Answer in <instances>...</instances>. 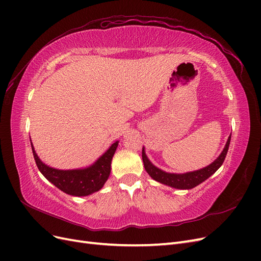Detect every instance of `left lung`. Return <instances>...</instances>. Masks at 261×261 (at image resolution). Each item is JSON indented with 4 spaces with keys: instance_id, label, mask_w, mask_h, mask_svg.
<instances>
[{
    "instance_id": "left-lung-1",
    "label": "left lung",
    "mask_w": 261,
    "mask_h": 261,
    "mask_svg": "<svg viewBox=\"0 0 261 261\" xmlns=\"http://www.w3.org/2000/svg\"><path fill=\"white\" fill-rule=\"evenodd\" d=\"M230 141H231V136L227 138V141L224 146V149L222 150V152L220 153V155L215 161L210 163L209 165H207V167H204L200 170L193 171V172L181 173V174H177V173H169L159 168H156L155 165L152 164V162L148 159L145 148L143 147L144 167L148 174L154 180L159 181L161 184L168 185L170 187L176 188V189H192L197 185L201 184L202 181H204L207 178H209L213 173H216L217 170L221 167V165H222L227 153L228 146H230Z\"/></svg>"
}]
</instances>
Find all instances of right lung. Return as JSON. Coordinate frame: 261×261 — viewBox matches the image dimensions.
<instances>
[{
  "label": "right lung",
  "mask_w": 261,
  "mask_h": 261,
  "mask_svg": "<svg viewBox=\"0 0 261 261\" xmlns=\"http://www.w3.org/2000/svg\"><path fill=\"white\" fill-rule=\"evenodd\" d=\"M30 144L39 171L50 183L68 195L84 197L100 191L106 184L111 173V162L118 146V140L110 146L107 151L89 167L73 170H60L49 167L38 156L31 139Z\"/></svg>",
  "instance_id": "obj_1"
}]
</instances>
